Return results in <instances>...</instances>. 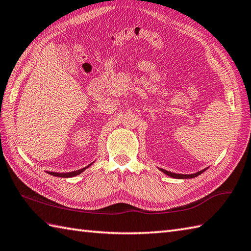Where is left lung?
Returning a JSON list of instances; mask_svg holds the SVG:
<instances>
[{
  "instance_id": "8db88e82",
  "label": "left lung",
  "mask_w": 251,
  "mask_h": 251,
  "mask_svg": "<svg viewBox=\"0 0 251 251\" xmlns=\"http://www.w3.org/2000/svg\"><path fill=\"white\" fill-rule=\"evenodd\" d=\"M161 170H162V172H163L164 174L168 175L169 177H173V178H176V179H190V178H195V177H197V176L201 175V173H204L206 169H202V170H201V172L196 173V174H192V175H181V174H174V173L167 172V170L162 169V168H161Z\"/></svg>"
}]
</instances>
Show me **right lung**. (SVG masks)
Instances as JSON below:
<instances>
[{
    "mask_svg": "<svg viewBox=\"0 0 251 251\" xmlns=\"http://www.w3.org/2000/svg\"><path fill=\"white\" fill-rule=\"evenodd\" d=\"M90 165L92 164H89L88 166H86V167H84V168H82V169H79V170H75V172H71V173H52V172H49V174L50 175H51V176H55V177H62V178H70V177H74V176H77V175H79L81 173H83L85 169L86 168H88Z\"/></svg>",
    "mask_w": 251,
    "mask_h": 251,
    "instance_id": "1",
    "label": "right lung"
}]
</instances>
